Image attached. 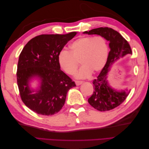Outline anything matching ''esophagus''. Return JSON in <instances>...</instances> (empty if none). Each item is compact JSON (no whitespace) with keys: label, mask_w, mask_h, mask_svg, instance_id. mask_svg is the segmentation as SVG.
<instances>
[{"label":"esophagus","mask_w":149,"mask_h":149,"mask_svg":"<svg viewBox=\"0 0 149 149\" xmlns=\"http://www.w3.org/2000/svg\"><path fill=\"white\" fill-rule=\"evenodd\" d=\"M75 83H76V84L77 85V86H79V85L83 83V81H76Z\"/></svg>","instance_id":"1"}]
</instances>
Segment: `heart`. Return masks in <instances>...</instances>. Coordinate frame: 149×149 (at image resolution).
I'll use <instances>...</instances> for the list:
<instances>
[{
  "mask_svg": "<svg viewBox=\"0 0 149 149\" xmlns=\"http://www.w3.org/2000/svg\"><path fill=\"white\" fill-rule=\"evenodd\" d=\"M109 54L106 39L101 35L80 37L70 45V51L61 50L58 55V62L66 73L73 75L80 62L83 66L76 77L86 78L91 73L96 74L104 67Z\"/></svg>",
  "mask_w": 149,
  "mask_h": 149,
  "instance_id": "heart-1",
  "label": "heart"
}]
</instances>
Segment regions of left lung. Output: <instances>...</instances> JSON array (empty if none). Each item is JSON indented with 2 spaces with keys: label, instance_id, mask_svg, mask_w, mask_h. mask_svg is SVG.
I'll list each match as a JSON object with an SVG mask.
<instances>
[{
  "label": "left lung",
  "instance_id": "8db88e82",
  "mask_svg": "<svg viewBox=\"0 0 149 149\" xmlns=\"http://www.w3.org/2000/svg\"><path fill=\"white\" fill-rule=\"evenodd\" d=\"M84 33L101 35L109 42L111 50L108 55L106 63L98 75L93 80L94 91L88 99L89 104L100 111H107L113 109L123 103L129 93L117 91L112 89L107 83V74L114 63L127 54H132L130 45L119 32L109 27H100L86 31Z\"/></svg>",
  "mask_w": 149,
  "mask_h": 149
}]
</instances>
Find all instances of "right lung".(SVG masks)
<instances>
[{
    "label": "right lung",
    "mask_w": 149,
    "mask_h": 149,
    "mask_svg": "<svg viewBox=\"0 0 149 149\" xmlns=\"http://www.w3.org/2000/svg\"><path fill=\"white\" fill-rule=\"evenodd\" d=\"M76 32L65 35L49 34L37 36L25 45L20 54L17 79L22 101L38 114L53 115L64 106L68 90L75 83L60 70L58 55ZM33 77L41 81L40 89L34 91L29 88Z\"/></svg>",
    "instance_id": "right-lung-1"
}]
</instances>
